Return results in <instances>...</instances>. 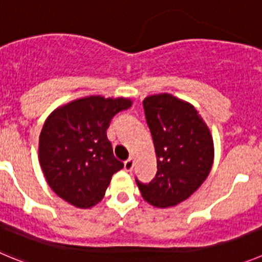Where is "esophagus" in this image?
I'll list each match as a JSON object with an SVG mask.
<instances>
[{"label": "esophagus", "instance_id": "esophagus-1", "mask_svg": "<svg viewBox=\"0 0 262 262\" xmlns=\"http://www.w3.org/2000/svg\"><path fill=\"white\" fill-rule=\"evenodd\" d=\"M124 168H125L126 171H132V169H133V158H128V159L124 162Z\"/></svg>", "mask_w": 262, "mask_h": 262}]
</instances>
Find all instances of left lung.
Returning a JSON list of instances; mask_svg holds the SVG:
<instances>
[{
  "label": "left lung",
  "instance_id": "8db88e82",
  "mask_svg": "<svg viewBox=\"0 0 262 262\" xmlns=\"http://www.w3.org/2000/svg\"><path fill=\"white\" fill-rule=\"evenodd\" d=\"M157 154V175L150 183L136 179L142 197L157 207L187 200L201 187L213 166V138L197 110L169 94L143 100Z\"/></svg>",
  "mask_w": 262,
  "mask_h": 262
}]
</instances>
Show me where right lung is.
<instances>
[{
  "mask_svg": "<svg viewBox=\"0 0 262 262\" xmlns=\"http://www.w3.org/2000/svg\"><path fill=\"white\" fill-rule=\"evenodd\" d=\"M129 99L89 96L52 112L39 138V160L52 190L77 207H91L104 195L112 175L124 167L116 159L107 129Z\"/></svg>",
  "mask_w": 262,
  "mask_h": 262,
  "instance_id": "obj_1",
  "label": "right lung"
}]
</instances>
